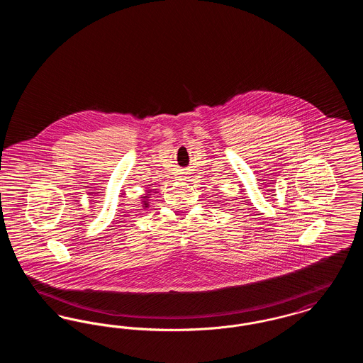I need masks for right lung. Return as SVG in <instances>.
<instances>
[{
  "mask_svg": "<svg viewBox=\"0 0 363 363\" xmlns=\"http://www.w3.org/2000/svg\"><path fill=\"white\" fill-rule=\"evenodd\" d=\"M144 199H147V196H144ZM143 203H144L145 207H148V203H147V201H143Z\"/></svg>",
  "mask_w": 363,
  "mask_h": 363,
  "instance_id": "1",
  "label": "right lung"
}]
</instances>
